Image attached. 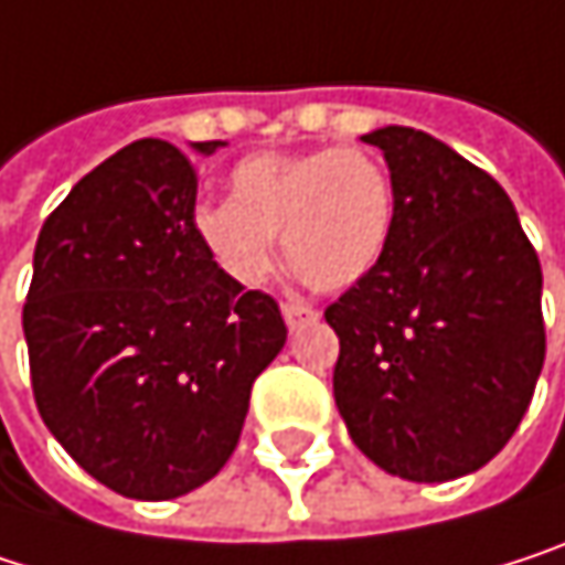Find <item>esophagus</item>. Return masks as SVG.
I'll use <instances>...</instances> for the list:
<instances>
[{
    "label": "esophagus",
    "mask_w": 565,
    "mask_h": 565,
    "mask_svg": "<svg viewBox=\"0 0 565 565\" xmlns=\"http://www.w3.org/2000/svg\"><path fill=\"white\" fill-rule=\"evenodd\" d=\"M282 319H286V326H289V332H299V329H306V326H312V322H319V312L312 309V306H306V302H282Z\"/></svg>",
    "instance_id": "34e87169"
}]
</instances>
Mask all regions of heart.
Wrapping results in <instances>:
<instances>
[{
  "label": "heart",
  "instance_id": "b5f03b06",
  "mask_svg": "<svg viewBox=\"0 0 565 565\" xmlns=\"http://www.w3.org/2000/svg\"><path fill=\"white\" fill-rule=\"evenodd\" d=\"M395 220L388 170L362 147L256 153L233 167L230 200L193 210V236L236 282L276 269L282 233L292 269L316 289H349L385 256Z\"/></svg>",
  "mask_w": 565,
  "mask_h": 565
}]
</instances>
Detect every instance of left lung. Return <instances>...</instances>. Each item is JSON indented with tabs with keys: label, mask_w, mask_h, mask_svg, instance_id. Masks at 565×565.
<instances>
[{
	"label": "left lung",
	"mask_w": 565,
	"mask_h": 565,
	"mask_svg": "<svg viewBox=\"0 0 565 565\" xmlns=\"http://www.w3.org/2000/svg\"><path fill=\"white\" fill-rule=\"evenodd\" d=\"M385 153L395 220L382 263L326 309L335 405L382 470L440 483L480 470L523 422L543 355V273L507 190L415 128Z\"/></svg>",
	"instance_id": "8db88e82"
}]
</instances>
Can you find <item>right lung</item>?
<instances>
[{
    "label": "right lung",
    "instance_id": "right-lung-1",
    "mask_svg": "<svg viewBox=\"0 0 565 565\" xmlns=\"http://www.w3.org/2000/svg\"><path fill=\"white\" fill-rule=\"evenodd\" d=\"M210 157L223 141L190 143ZM196 173L143 138L85 173L45 220L22 309L45 427L135 500L196 490L230 460L256 375L282 352L276 299L193 236Z\"/></svg>",
    "mask_w": 565,
    "mask_h": 565
}]
</instances>
